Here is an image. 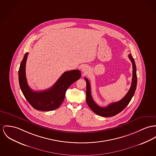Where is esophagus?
Listing matches in <instances>:
<instances>
[{
	"label": "esophagus",
	"instance_id": "esophagus-1",
	"mask_svg": "<svg viewBox=\"0 0 156 156\" xmlns=\"http://www.w3.org/2000/svg\"><path fill=\"white\" fill-rule=\"evenodd\" d=\"M89 71H90V69L87 66H84L82 68V71L84 72V73H86L89 72Z\"/></svg>",
	"mask_w": 156,
	"mask_h": 156
}]
</instances>
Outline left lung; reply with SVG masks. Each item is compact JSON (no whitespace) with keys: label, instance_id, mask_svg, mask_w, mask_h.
Wrapping results in <instances>:
<instances>
[{"label":"left lung","instance_id":"8db88e82","mask_svg":"<svg viewBox=\"0 0 156 156\" xmlns=\"http://www.w3.org/2000/svg\"><path fill=\"white\" fill-rule=\"evenodd\" d=\"M129 58L131 61L132 64V83L129 90L125 96L121 99L120 101L110 103L105 108L98 106L93 100L91 94V87L89 81L87 78H84L87 83V91H86V102L90 108L98 115L103 117H111L114 116L122 112L128 105L129 103L133 96L137 84V76H136V68L133 58L131 54L129 55Z\"/></svg>","mask_w":156,"mask_h":156}]
</instances>
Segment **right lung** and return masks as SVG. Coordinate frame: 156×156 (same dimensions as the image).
Returning a JSON list of instances; mask_svg holds the SVG:
<instances>
[{
	"label": "right lung",
	"instance_id": "obj_1",
	"mask_svg": "<svg viewBox=\"0 0 156 156\" xmlns=\"http://www.w3.org/2000/svg\"><path fill=\"white\" fill-rule=\"evenodd\" d=\"M28 53H26L22 60L19 71V83L25 98L36 110L50 111L59 108L62 103L67 89L74 82L81 78L79 70L64 72L51 88L41 91H34L27 84L25 75V64Z\"/></svg>",
	"mask_w": 156,
	"mask_h": 156
}]
</instances>
